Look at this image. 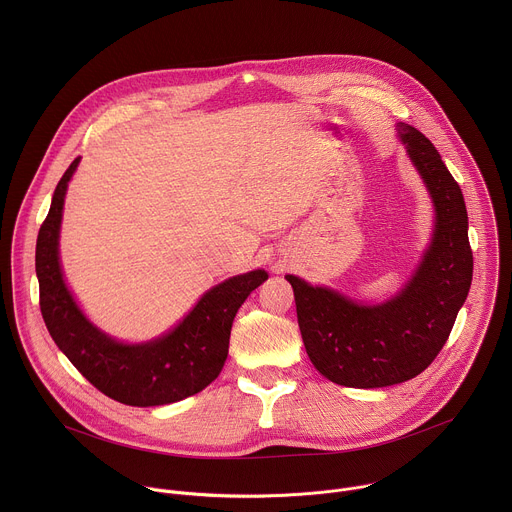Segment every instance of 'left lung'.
Returning a JSON list of instances; mask_svg holds the SVG:
<instances>
[{
	"mask_svg": "<svg viewBox=\"0 0 512 512\" xmlns=\"http://www.w3.org/2000/svg\"><path fill=\"white\" fill-rule=\"evenodd\" d=\"M395 127L433 206L429 245L407 283L389 300L362 304L328 285L285 275L312 364L328 381L352 389L399 385L423 373L444 348L472 283L462 190L421 131L407 123Z\"/></svg>",
	"mask_w": 512,
	"mask_h": 512,
	"instance_id": "8db88e82",
	"label": "left lung"
}]
</instances>
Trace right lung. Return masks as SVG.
<instances>
[{
  "label": "right lung",
  "instance_id": "obj_1",
  "mask_svg": "<svg viewBox=\"0 0 512 512\" xmlns=\"http://www.w3.org/2000/svg\"><path fill=\"white\" fill-rule=\"evenodd\" d=\"M79 162L60 178L36 241L40 310L52 340L89 383L119 403L156 407L200 393L221 375L233 320L269 273L253 269L210 287L174 328L152 340L113 338L87 318L60 265L64 198Z\"/></svg>",
  "mask_w": 512,
  "mask_h": 512
}]
</instances>
